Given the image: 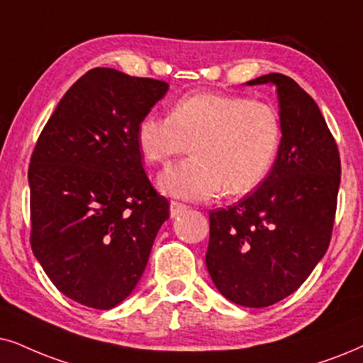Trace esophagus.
<instances>
[{
    "label": "esophagus",
    "instance_id": "obj_1",
    "mask_svg": "<svg viewBox=\"0 0 363 363\" xmlns=\"http://www.w3.org/2000/svg\"><path fill=\"white\" fill-rule=\"evenodd\" d=\"M187 211V206L182 203H177V201H171V218H176V216L182 214Z\"/></svg>",
    "mask_w": 363,
    "mask_h": 363
}]
</instances>
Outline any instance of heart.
Listing matches in <instances>:
<instances>
[{"label": "heart", "mask_w": 363, "mask_h": 363, "mask_svg": "<svg viewBox=\"0 0 363 363\" xmlns=\"http://www.w3.org/2000/svg\"><path fill=\"white\" fill-rule=\"evenodd\" d=\"M144 157L162 164L192 145L194 155L159 176L164 194L206 201L224 191L240 196L272 171L281 144V122L269 104L214 91L186 95L169 117L147 113L137 123Z\"/></svg>", "instance_id": "b5f03b06"}]
</instances>
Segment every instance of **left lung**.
Returning <instances> with one entry per match:
<instances>
[{
  "label": "left lung",
  "instance_id": "left-lung-1",
  "mask_svg": "<svg viewBox=\"0 0 363 363\" xmlns=\"http://www.w3.org/2000/svg\"><path fill=\"white\" fill-rule=\"evenodd\" d=\"M278 91L281 144L259 187L209 213L206 266L223 296L263 308L291 295L327 253L340 186V154L318 105L290 77L247 85Z\"/></svg>",
  "mask_w": 363,
  "mask_h": 363
}]
</instances>
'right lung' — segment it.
<instances>
[{"instance_id": "add662e5", "label": "right lung", "mask_w": 363, "mask_h": 363, "mask_svg": "<svg viewBox=\"0 0 363 363\" xmlns=\"http://www.w3.org/2000/svg\"><path fill=\"white\" fill-rule=\"evenodd\" d=\"M167 90L162 80L94 68L68 89L36 142L31 250L77 303L110 310L125 300L169 218L137 144V123Z\"/></svg>"}]
</instances>
